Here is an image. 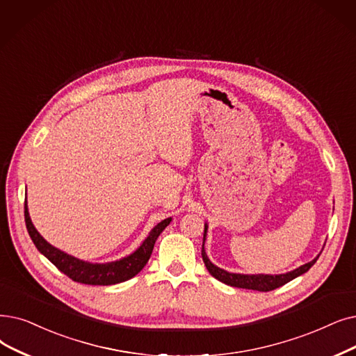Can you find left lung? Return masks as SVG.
I'll list each match as a JSON object with an SVG mask.
<instances>
[{"mask_svg": "<svg viewBox=\"0 0 356 356\" xmlns=\"http://www.w3.org/2000/svg\"><path fill=\"white\" fill-rule=\"evenodd\" d=\"M207 229L208 225L205 224V231H204V243H202V259H204V264L208 269V272L215 277V280H218L229 286H236V288H244V289H253V291H261V292H268V291H273L276 288H280L282 285H285L286 282L296 280L297 276L305 273L308 269H310L318 259V256L308 261V264L297 268L296 270H291L286 273H281V275H264V273H259V275H241V273H231L227 272L218 266H215L212 261L208 259L207 253H205V237H207Z\"/></svg>", "mask_w": 356, "mask_h": 356, "instance_id": "left-lung-1", "label": "left lung"}]
</instances>
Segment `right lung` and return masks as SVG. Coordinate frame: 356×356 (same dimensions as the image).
Listing matches in <instances>:
<instances>
[{"label":"right lung","instance_id":"add662e5","mask_svg":"<svg viewBox=\"0 0 356 356\" xmlns=\"http://www.w3.org/2000/svg\"><path fill=\"white\" fill-rule=\"evenodd\" d=\"M24 221L29 236L38 247V250L49 259L52 264L72 281L86 284V285H115L119 282H125L136 273H140L143 268L147 265L148 259L151 257L154 244H156L159 236L163 233V229L170 224L172 218H165L159 222L151 229L149 236L144 240V243L138 249L120 260L111 261V264H90L70 256L64 252H60L56 247L51 245L46 241L32 224V220L29 216L27 202L24 200Z\"/></svg>","mask_w":356,"mask_h":356}]
</instances>
